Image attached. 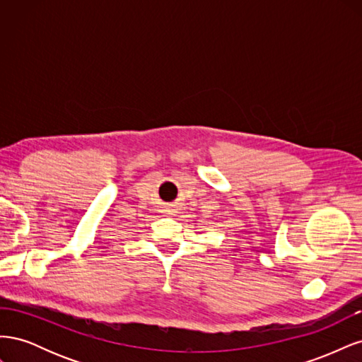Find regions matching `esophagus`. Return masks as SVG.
<instances>
[{"mask_svg": "<svg viewBox=\"0 0 362 362\" xmlns=\"http://www.w3.org/2000/svg\"><path fill=\"white\" fill-rule=\"evenodd\" d=\"M166 211H168V213H170V210H166Z\"/></svg>", "mask_w": 362, "mask_h": 362, "instance_id": "34e87169", "label": "esophagus"}]
</instances>
